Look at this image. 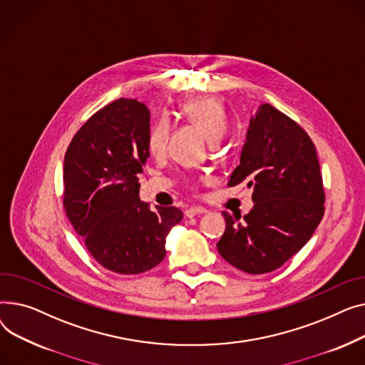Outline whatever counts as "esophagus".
Returning a JSON list of instances; mask_svg holds the SVG:
<instances>
[{"label":"esophagus","mask_w":365,"mask_h":365,"mask_svg":"<svg viewBox=\"0 0 365 365\" xmlns=\"http://www.w3.org/2000/svg\"><path fill=\"white\" fill-rule=\"evenodd\" d=\"M184 213L187 218H192L196 215H202V213H206V209L205 207H188V209H185Z\"/></svg>","instance_id":"esophagus-1"}]
</instances>
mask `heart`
Listing matches in <instances>:
<instances>
[{"mask_svg":"<svg viewBox=\"0 0 365 365\" xmlns=\"http://www.w3.org/2000/svg\"><path fill=\"white\" fill-rule=\"evenodd\" d=\"M181 112L188 122L200 128L212 143L218 141L228 128V119L224 106L215 98L203 97L187 101L182 104ZM169 130L170 122L166 116L158 118L153 125L150 126L147 134V150L150 155L160 156L165 153Z\"/></svg>","mask_w":365,"mask_h":365,"instance_id":"b5f03b06","label":"heart"}]
</instances>
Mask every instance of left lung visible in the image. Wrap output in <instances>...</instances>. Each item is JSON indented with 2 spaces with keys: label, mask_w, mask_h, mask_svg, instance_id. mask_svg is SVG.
<instances>
[{
  "label": "left lung",
  "mask_w": 365,
  "mask_h": 365,
  "mask_svg": "<svg viewBox=\"0 0 365 365\" xmlns=\"http://www.w3.org/2000/svg\"><path fill=\"white\" fill-rule=\"evenodd\" d=\"M253 188L252 210L240 220L222 212V258L247 274L280 268L311 239L324 215L317 150L301 125L271 104L250 119L240 165L228 185Z\"/></svg>",
  "instance_id": "left-lung-1"
}]
</instances>
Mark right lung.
<instances>
[{"instance_id":"add662e5","label":"right lung","mask_w":365,"mask_h":365,"mask_svg":"<svg viewBox=\"0 0 365 365\" xmlns=\"http://www.w3.org/2000/svg\"><path fill=\"white\" fill-rule=\"evenodd\" d=\"M150 112L119 98L96 112L72 138L63 165V206L93 258L118 274H141L165 258L166 235L181 209L138 199L148 158Z\"/></svg>"}]
</instances>
